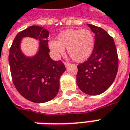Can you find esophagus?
I'll list each match as a JSON object with an SVG mask.
<instances>
[{
    "mask_svg": "<svg viewBox=\"0 0 130 130\" xmlns=\"http://www.w3.org/2000/svg\"><path fill=\"white\" fill-rule=\"evenodd\" d=\"M70 64H71V63H69V62H64V65H65V67H67V68L68 67H69V66H70Z\"/></svg>",
    "mask_w": 130,
    "mask_h": 130,
    "instance_id": "34e87169",
    "label": "esophagus"
}]
</instances>
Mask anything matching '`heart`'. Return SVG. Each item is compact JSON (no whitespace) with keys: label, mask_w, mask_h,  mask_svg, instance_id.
<instances>
[{"label":"heart","mask_w":130,"mask_h":130,"mask_svg":"<svg viewBox=\"0 0 130 130\" xmlns=\"http://www.w3.org/2000/svg\"><path fill=\"white\" fill-rule=\"evenodd\" d=\"M58 40H51L48 47L56 56L64 54L67 48L71 59L77 62H82L91 56L94 47V38L88 29H67L61 31Z\"/></svg>","instance_id":"b5f03b06"}]
</instances>
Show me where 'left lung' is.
<instances>
[{
    "mask_svg": "<svg viewBox=\"0 0 130 130\" xmlns=\"http://www.w3.org/2000/svg\"><path fill=\"white\" fill-rule=\"evenodd\" d=\"M95 34L94 51L87 61L77 67L76 83L84 93L98 95L115 81L118 70V56L114 39L103 28L87 24Z\"/></svg>",
    "mask_w": 130,
    "mask_h": 130,
    "instance_id": "1",
    "label": "left lung"
}]
</instances>
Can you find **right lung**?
Listing matches in <instances>:
<instances>
[{
	"label": "right lung",
	"instance_id": "right-lung-1",
	"mask_svg": "<svg viewBox=\"0 0 130 130\" xmlns=\"http://www.w3.org/2000/svg\"><path fill=\"white\" fill-rule=\"evenodd\" d=\"M49 32L41 26H32L16 35L8 57L13 82L21 95L34 103H44L58 94L59 79L66 70L61 61L51 59L48 46ZM39 41V50L33 57H27L20 49L23 38Z\"/></svg>",
	"mask_w": 130,
	"mask_h": 130
}]
</instances>
